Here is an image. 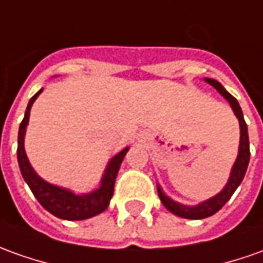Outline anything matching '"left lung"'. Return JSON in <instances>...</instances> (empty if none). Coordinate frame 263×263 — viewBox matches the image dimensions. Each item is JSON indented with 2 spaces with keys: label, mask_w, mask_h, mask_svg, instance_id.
<instances>
[{
  "label": "left lung",
  "mask_w": 263,
  "mask_h": 263,
  "mask_svg": "<svg viewBox=\"0 0 263 263\" xmlns=\"http://www.w3.org/2000/svg\"><path fill=\"white\" fill-rule=\"evenodd\" d=\"M204 81L208 84H211L212 87H215L219 93L225 97L226 100L229 101L232 110L235 116L238 117L239 120V127H240V140H239V152L238 157H236V162L233 164L231 172V176L229 180L223 189L219 192L218 195H215L211 199L204 200L202 203L196 204V206H186V204L177 203L173 199H170L169 196L164 195V192L162 187L157 184V193L159 197L162 200V203L164 204V208L169 212H172L173 215L180 216L184 219H204L209 218L212 215H215L216 212H219L225 203L232 197V195L235 193V190L238 189V186L242 183L243 176H245L246 169H248V164H249V157H251V150H249V136H248V126H246L245 119H243V113H242V108L239 106L238 100L226 91L223 86L213 79H204Z\"/></svg>",
  "instance_id": "obj_1"
}]
</instances>
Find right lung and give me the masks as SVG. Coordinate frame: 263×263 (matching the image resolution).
<instances>
[{
	"label": "right lung",
	"mask_w": 263,
	"mask_h": 263,
	"mask_svg": "<svg viewBox=\"0 0 263 263\" xmlns=\"http://www.w3.org/2000/svg\"><path fill=\"white\" fill-rule=\"evenodd\" d=\"M41 91H43V88L31 97V100L27 106V110H25L24 119L21 121L20 130H18L17 159L21 175L24 177L27 184L30 186L35 199L41 203L45 211H48L51 215L60 219H64V220H84V219L93 218L107 209L110 199L113 196L116 176L119 173L124 156L128 152V147L123 149L120 153H117L110 159L107 167L104 170V175L101 177L100 187L90 192V193L76 195L71 190L45 182L44 179H41L35 173V170L32 169L24 149L25 128L30 120V110H31L32 103L41 94Z\"/></svg>",
	"instance_id": "add662e5"
}]
</instances>
